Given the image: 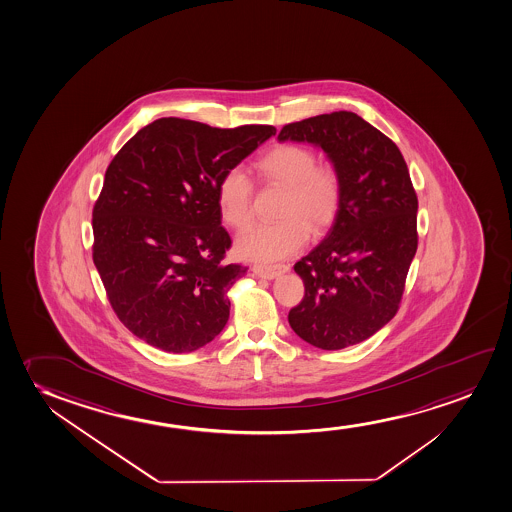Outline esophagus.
I'll return each instance as SVG.
<instances>
[{
    "label": "esophagus",
    "instance_id": "1",
    "mask_svg": "<svg viewBox=\"0 0 512 512\" xmlns=\"http://www.w3.org/2000/svg\"><path fill=\"white\" fill-rule=\"evenodd\" d=\"M252 271L257 278L274 279L281 276V274L288 273V271H290V267L285 266V264H276V266L255 264V266L252 267Z\"/></svg>",
    "mask_w": 512,
    "mask_h": 512
}]
</instances>
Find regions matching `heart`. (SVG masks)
Returning <instances> with one entry per match:
<instances>
[{
	"label": "heart",
	"instance_id": "b5f03b06",
	"mask_svg": "<svg viewBox=\"0 0 512 512\" xmlns=\"http://www.w3.org/2000/svg\"><path fill=\"white\" fill-rule=\"evenodd\" d=\"M316 154L299 144H281L260 156V177L285 187L281 217L274 224H255L239 234L236 252L253 262L273 264L299 252L309 229L319 233L332 224L339 210L342 179L333 165H316ZM220 217L227 226L243 229L252 220V182L241 168L227 170L217 186Z\"/></svg>",
	"mask_w": 512,
	"mask_h": 512
}]
</instances>
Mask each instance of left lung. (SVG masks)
<instances>
[{
  "label": "left lung",
  "mask_w": 512,
  "mask_h": 512,
  "mask_svg": "<svg viewBox=\"0 0 512 512\" xmlns=\"http://www.w3.org/2000/svg\"><path fill=\"white\" fill-rule=\"evenodd\" d=\"M278 140L321 147L342 179L330 231L293 266L306 295L288 323L319 349L354 346L394 318L417 252L419 201L408 166L389 137L349 111L285 125Z\"/></svg>",
  "instance_id": "left-lung-1"
}]
</instances>
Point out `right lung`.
I'll return each instance as SVG.
<instances>
[{"label": "right lung", "mask_w": 512, "mask_h": 512, "mask_svg": "<svg viewBox=\"0 0 512 512\" xmlns=\"http://www.w3.org/2000/svg\"><path fill=\"white\" fill-rule=\"evenodd\" d=\"M274 133L161 118L107 166L93 206V264L116 316L149 346L193 352L224 330L227 292L248 267L222 262L231 238L217 186Z\"/></svg>", "instance_id": "right-lung-1"}]
</instances>
